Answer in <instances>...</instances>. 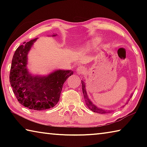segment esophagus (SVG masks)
I'll use <instances>...</instances> for the list:
<instances>
[{"label": "esophagus", "instance_id": "1", "mask_svg": "<svg viewBox=\"0 0 147 147\" xmlns=\"http://www.w3.org/2000/svg\"><path fill=\"white\" fill-rule=\"evenodd\" d=\"M76 73L78 74H84L86 73V69L83 66H80L77 69Z\"/></svg>", "mask_w": 147, "mask_h": 147}]
</instances>
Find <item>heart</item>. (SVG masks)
I'll use <instances>...</instances> for the list:
<instances>
[{
    "label": "heart",
    "instance_id": "1",
    "mask_svg": "<svg viewBox=\"0 0 147 147\" xmlns=\"http://www.w3.org/2000/svg\"><path fill=\"white\" fill-rule=\"evenodd\" d=\"M99 42H100V39H98V38H94L93 39H92V41L88 45V48L89 47H94L96 45H98L99 43Z\"/></svg>",
    "mask_w": 147,
    "mask_h": 147
}]
</instances>
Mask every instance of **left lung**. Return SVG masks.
<instances>
[{
  "label": "left lung",
  "mask_w": 147,
  "mask_h": 147,
  "mask_svg": "<svg viewBox=\"0 0 147 147\" xmlns=\"http://www.w3.org/2000/svg\"><path fill=\"white\" fill-rule=\"evenodd\" d=\"M82 91H83V94H84V99H85L86 104L87 105V106L88 107V108L89 109H91V110L93 111V112H96V113H106L111 112V110L108 111V110H105V109H104L98 108L97 106H96L93 102H92L90 100V99L89 98L88 94H87L86 89V84H85V82H84V80H82ZM131 94L130 96V98H131ZM128 100H129V99L128 100Z\"/></svg>",
  "instance_id": "1"
}]
</instances>
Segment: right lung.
I'll list each match as a JSON object with an SVG mask.
<instances>
[{
	"label": "right lung",
	"mask_w": 147,
	"mask_h": 147,
	"mask_svg": "<svg viewBox=\"0 0 147 147\" xmlns=\"http://www.w3.org/2000/svg\"><path fill=\"white\" fill-rule=\"evenodd\" d=\"M37 39L24 42L15 52L9 73V82L15 96L21 105L40 111L56 105L63 84L73 71L57 70L44 76L30 73L26 67L28 53Z\"/></svg>",
	"instance_id": "1"
}]
</instances>
